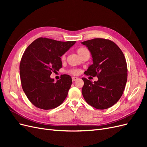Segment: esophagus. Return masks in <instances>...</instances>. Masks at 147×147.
I'll list each match as a JSON object with an SVG mask.
<instances>
[{"mask_svg": "<svg viewBox=\"0 0 147 147\" xmlns=\"http://www.w3.org/2000/svg\"><path fill=\"white\" fill-rule=\"evenodd\" d=\"M77 79H78V78L76 77H73L72 78V80L73 82H74V81H75V80H77Z\"/></svg>", "mask_w": 147, "mask_h": 147, "instance_id": "obj_1", "label": "esophagus"}]
</instances>
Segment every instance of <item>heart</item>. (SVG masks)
Returning a JSON list of instances; mask_svg holds the SVG:
<instances>
[{"label": "heart", "mask_w": 147, "mask_h": 147, "mask_svg": "<svg viewBox=\"0 0 147 147\" xmlns=\"http://www.w3.org/2000/svg\"><path fill=\"white\" fill-rule=\"evenodd\" d=\"M86 50H87L86 49L84 48H80L78 49V50H77V53H78V56H80L84 51H85ZM64 58H65V56H63V57H62V59H64ZM71 73H72L73 74H78L79 73V70H73L71 71Z\"/></svg>", "instance_id": "obj_1"}]
</instances>
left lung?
Wrapping results in <instances>:
<instances>
[{
  "mask_svg": "<svg viewBox=\"0 0 147 147\" xmlns=\"http://www.w3.org/2000/svg\"><path fill=\"white\" fill-rule=\"evenodd\" d=\"M82 44L90 51L93 62L85 74L98 78L94 83L82 78L83 96L93 107L108 109L119 100L125 88L127 78L125 57L121 49L109 40L94 38Z\"/></svg>",
  "mask_w": 147,
  "mask_h": 147,
  "instance_id": "left-lung-1",
  "label": "left lung"
}]
</instances>
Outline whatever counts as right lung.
I'll use <instances>...</instances> for the list:
<instances>
[{
    "label": "right lung",
    "mask_w": 147,
    "mask_h": 147,
    "mask_svg": "<svg viewBox=\"0 0 147 147\" xmlns=\"http://www.w3.org/2000/svg\"><path fill=\"white\" fill-rule=\"evenodd\" d=\"M75 43L40 37L26 48L20 65L21 82L25 94L35 107L53 109L66 98L72 78L64 74L55 82L50 75L62 67L61 57Z\"/></svg>",
    "instance_id": "right-lung-1"
}]
</instances>
